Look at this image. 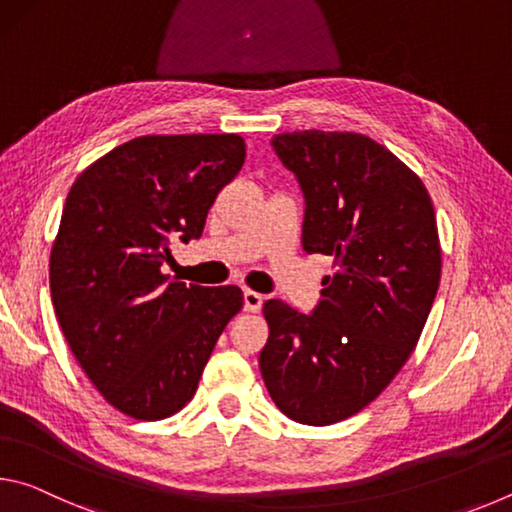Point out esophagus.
<instances>
[{"instance_id": "1", "label": "esophagus", "mask_w": 512, "mask_h": 512, "mask_svg": "<svg viewBox=\"0 0 512 512\" xmlns=\"http://www.w3.org/2000/svg\"><path fill=\"white\" fill-rule=\"evenodd\" d=\"M262 305H264V298L259 296L257 291H244V309L246 311H250V314H257L259 309H262Z\"/></svg>"}]
</instances>
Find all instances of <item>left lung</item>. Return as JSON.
<instances>
[{
	"instance_id": "left-lung-1",
	"label": "left lung",
	"mask_w": 512,
	"mask_h": 512,
	"mask_svg": "<svg viewBox=\"0 0 512 512\" xmlns=\"http://www.w3.org/2000/svg\"><path fill=\"white\" fill-rule=\"evenodd\" d=\"M275 153L305 192L302 248L334 257L314 314L264 302L259 354L287 418L327 427L377 400L420 341L443 250L422 178L361 133L293 131Z\"/></svg>"
}]
</instances>
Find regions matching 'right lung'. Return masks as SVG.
Instances as JSON below:
<instances>
[{
	"label": "right lung",
	"instance_id": "obj_1",
	"mask_svg": "<svg viewBox=\"0 0 512 512\" xmlns=\"http://www.w3.org/2000/svg\"><path fill=\"white\" fill-rule=\"evenodd\" d=\"M246 160L244 137L142 135L92 162L69 189L49 287L69 350L128 418L162 420L192 400L225 325L228 287L169 282L171 241L203 235L216 194Z\"/></svg>",
	"mask_w": 512,
	"mask_h": 512
}]
</instances>
